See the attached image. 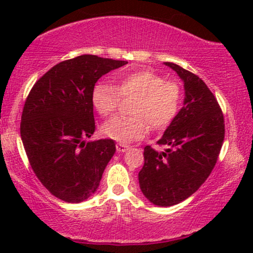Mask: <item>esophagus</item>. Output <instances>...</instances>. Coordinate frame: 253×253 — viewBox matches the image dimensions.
Masks as SVG:
<instances>
[{
  "label": "esophagus",
  "instance_id": "obj_1",
  "mask_svg": "<svg viewBox=\"0 0 253 253\" xmlns=\"http://www.w3.org/2000/svg\"><path fill=\"white\" fill-rule=\"evenodd\" d=\"M128 149H129L128 145H125V144H121V143L117 144V151H118V152H126V151Z\"/></svg>",
  "mask_w": 253,
  "mask_h": 253
}]
</instances>
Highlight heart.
I'll return each instance as SVG.
<instances>
[{
    "mask_svg": "<svg viewBox=\"0 0 253 253\" xmlns=\"http://www.w3.org/2000/svg\"><path fill=\"white\" fill-rule=\"evenodd\" d=\"M117 86L97 82L91 91V103L101 117L117 112L121 97H135L130 118L117 117L103 125V135L120 143L141 139L151 128H167L178 114L182 88L175 81H168L151 70L124 72L115 77Z\"/></svg>",
    "mask_w": 253,
    "mask_h": 253,
    "instance_id": "b5f03b06",
    "label": "heart"
}]
</instances>
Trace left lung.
Listing matches in <instances>:
<instances>
[{
    "label": "left lung",
    "instance_id": "obj_1",
    "mask_svg": "<svg viewBox=\"0 0 253 253\" xmlns=\"http://www.w3.org/2000/svg\"><path fill=\"white\" fill-rule=\"evenodd\" d=\"M164 64L184 83V102L157 141L169 149H144L139 184L150 202L169 207L193 195L211 175L225 138V121L215 96L201 78L177 64Z\"/></svg>",
    "mask_w": 253,
    "mask_h": 253
}]
</instances>
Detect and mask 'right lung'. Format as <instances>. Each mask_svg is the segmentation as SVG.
<instances>
[{
  "label": "right lung",
  "mask_w": 253,
  "mask_h": 253,
  "mask_svg": "<svg viewBox=\"0 0 253 253\" xmlns=\"http://www.w3.org/2000/svg\"><path fill=\"white\" fill-rule=\"evenodd\" d=\"M126 64L92 54L64 60L40 77L26 98L20 125L26 155L38 179L63 201L91 196L115 153L112 139H85L95 132V83Z\"/></svg>",
  "instance_id": "add662e5"
}]
</instances>
